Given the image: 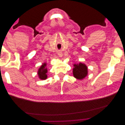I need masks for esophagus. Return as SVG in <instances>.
<instances>
[{
    "mask_svg": "<svg viewBox=\"0 0 125 125\" xmlns=\"http://www.w3.org/2000/svg\"><path fill=\"white\" fill-rule=\"evenodd\" d=\"M58 55L59 57H62V54L61 53V52H59V53L58 54Z\"/></svg>",
    "mask_w": 125,
    "mask_h": 125,
    "instance_id": "obj_1",
    "label": "esophagus"
}]
</instances>
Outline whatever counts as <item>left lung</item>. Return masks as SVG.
Listing matches in <instances>:
<instances>
[{"label": "left lung", "instance_id": "8db88e82", "mask_svg": "<svg viewBox=\"0 0 125 125\" xmlns=\"http://www.w3.org/2000/svg\"><path fill=\"white\" fill-rule=\"evenodd\" d=\"M73 75L78 80H82L88 75V67L84 63L80 62L73 65Z\"/></svg>", "mask_w": 125, "mask_h": 125}]
</instances>
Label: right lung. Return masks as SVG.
Here are the masks:
<instances>
[{"label":"right lung","mask_w":125,"mask_h":125,"mask_svg":"<svg viewBox=\"0 0 125 125\" xmlns=\"http://www.w3.org/2000/svg\"><path fill=\"white\" fill-rule=\"evenodd\" d=\"M47 69L46 68V63H43L38 70L37 74L41 80H45L47 78Z\"/></svg>","instance_id":"1"}]
</instances>
